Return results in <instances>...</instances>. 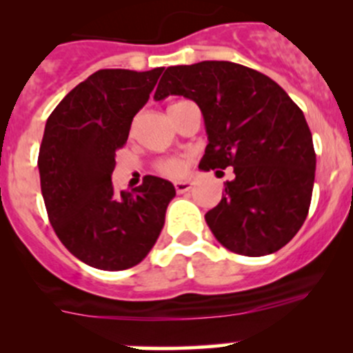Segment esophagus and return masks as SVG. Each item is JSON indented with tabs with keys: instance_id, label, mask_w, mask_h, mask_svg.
<instances>
[{
	"instance_id": "34e87169",
	"label": "esophagus",
	"mask_w": 353,
	"mask_h": 353,
	"mask_svg": "<svg viewBox=\"0 0 353 353\" xmlns=\"http://www.w3.org/2000/svg\"><path fill=\"white\" fill-rule=\"evenodd\" d=\"M174 186H176L177 193L181 194V193H186V191H190L191 188H193V183H191V181H177Z\"/></svg>"
}]
</instances>
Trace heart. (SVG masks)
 <instances>
[{"mask_svg": "<svg viewBox=\"0 0 353 353\" xmlns=\"http://www.w3.org/2000/svg\"><path fill=\"white\" fill-rule=\"evenodd\" d=\"M174 105V104H172ZM157 170L167 177H177L184 169V160L179 157H167L157 162Z\"/></svg>", "mask_w": 353, "mask_h": 353, "instance_id": "1", "label": "heart"}]
</instances>
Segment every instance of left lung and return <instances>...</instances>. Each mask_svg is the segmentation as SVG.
I'll return each instance as SVG.
<instances>
[{"instance_id":"1","label":"left lung","mask_w":353,"mask_h":353,"mask_svg":"<svg viewBox=\"0 0 353 353\" xmlns=\"http://www.w3.org/2000/svg\"><path fill=\"white\" fill-rule=\"evenodd\" d=\"M167 95L201 109L203 170L234 167L236 179L205 215L216 241L244 256L282 249L304 223L314 186L312 134L299 105L272 78L230 61L169 66L154 99Z\"/></svg>"}]
</instances>
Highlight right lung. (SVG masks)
Here are the masks:
<instances>
[{
    "label": "right lung",
    "mask_w": 353,
    "mask_h": 353,
    "mask_svg": "<svg viewBox=\"0 0 353 353\" xmlns=\"http://www.w3.org/2000/svg\"><path fill=\"white\" fill-rule=\"evenodd\" d=\"M162 71H95L46 123L37 165L49 222L68 251L94 268L138 265L159 239L176 196L172 183L155 176H145L131 193H116L110 181L116 152Z\"/></svg>",
    "instance_id": "add662e5"
}]
</instances>
